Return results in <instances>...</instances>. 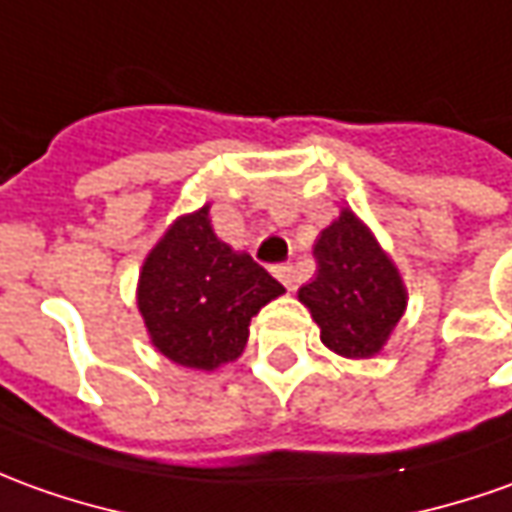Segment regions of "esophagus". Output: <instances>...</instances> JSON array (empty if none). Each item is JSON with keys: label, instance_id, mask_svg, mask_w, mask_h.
I'll return each mask as SVG.
<instances>
[{"label": "esophagus", "instance_id": "obj_1", "mask_svg": "<svg viewBox=\"0 0 512 512\" xmlns=\"http://www.w3.org/2000/svg\"><path fill=\"white\" fill-rule=\"evenodd\" d=\"M273 276H276L287 290L295 287V267H292V264H276V267H273Z\"/></svg>", "mask_w": 512, "mask_h": 512}]
</instances>
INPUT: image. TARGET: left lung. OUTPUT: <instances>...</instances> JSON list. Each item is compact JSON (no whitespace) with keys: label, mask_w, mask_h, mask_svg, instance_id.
Listing matches in <instances>:
<instances>
[{"label":"left lung","mask_w":512,"mask_h":512,"mask_svg":"<svg viewBox=\"0 0 512 512\" xmlns=\"http://www.w3.org/2000/svg\"><path fill=\"white\" fill-rule=\"evenodd\" d=\"M315 278L298 290L320 326V340L340 357H373L407 309L396 264L345 209L317 236Z\"/></svg>","instance_id":"obj_1"}]
</instances>
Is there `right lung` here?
<instances>
[{
	"label": "right lung",
	"instance_id": "right-lung-1",
	"mask_svg": "<svg viewBox=\"0 0 512 512\" xmlns=\"http://www.w3.org/2000/svg\"><path fill=\"white\" fill-rule=\"evenodd\" d=\"M281 292L262 264L217 239L203 206L150 250L139 278V312L164 357L214 370L242 354L250 317Z\"/></svg>",
	"mask_w": 512,
	"mask_h": 512
}]
</instances>
